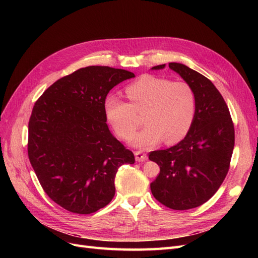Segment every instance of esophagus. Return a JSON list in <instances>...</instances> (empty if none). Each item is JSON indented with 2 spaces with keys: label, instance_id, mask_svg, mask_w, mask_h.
<instances>
[{
  "label": "esophagus",
  "instance_id": "1",
  "mask_svg": "<svg viewBox=\"0 0 258 258\" xmlns=\"http://www.w3.org/2000/svg\"><path fill=\"white\" fill-rule=\"evenodd\" d=\"M135 156H136V160L137 161H145L147 159V155L145 153H142L141 151H136L135 152Z\"/></svg>",
  "mask_w": 258,
  "mask_h": 258
}]
</instances>
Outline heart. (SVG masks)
I'll return each instance as SVG.
<instances>
[{
  "mask_svg": "<svg viewBox=\"0 0 258 258\" xmlns=\"http://www.w3.org/2000/svg\"><path fill=\"white\" fill-rule=\"evenodd\" d=\"M129 103L117 96H108L104 102L107 120L116 135L129 140L139 126V115L143 114L145 127L132 140V144L150 148L160 143L175 144L188 134L196 116L197 98L186 82L151 74L128 85Z\"/></svg>",
  "mask_w": 258,
  "mask_h": 258,
  "instance_id": "obj_1",
  "label": "heart"
}]
</instances>
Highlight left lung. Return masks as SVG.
I'll use <instances>...</instances> for the list:
<instances>
[{
	"instance_id": "1",
	"label": "left lung",
	"mask_w": 258,
	"mask_h": 258,
	"mask_svg": "<svg viewBox=\"0 0 258 258\" xmlns=\"http://www.w3.org/2000/svg\"><path fill=\"white\" fill-rule=\"evenodd\" d=\"M165 64L153 67L158 70ZM169 68L195 90L197 110L192 126L178 144L150 153L160 172L151 183L153 196L172 210H189L207 202L228 173L235 127L224 98L206 76L182 63Z\"/></svg>"
}]
</instances>
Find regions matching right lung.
Instances as JSON below:
<instances>
[{
    "mask_svg": "<svg viewBox=\"0 0 258 258\" xmlns=\"http://www.w3.org/2000/svg\"><path fill=\"white\" fill-rule=\"evenodd\" d=\"M136 75L91 66L54 82L36 100L29 120L28 156L41 186L57 205L76 214L104 208L115 176L135 155L106 124L104 102L117 84Z\"/></svg>",
    "mask_w": 258,
    "mask_h": 258,
    "instance_id": "add662e5",
    "label": "right lung"
}]
</instances>
